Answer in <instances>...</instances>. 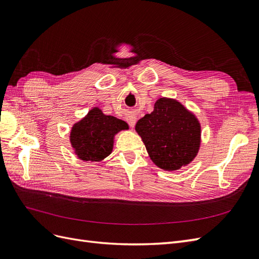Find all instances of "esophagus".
<instances>
[{"mask_svg":"<svg viewBox=\"0 0 259 259\" xmlns=\"http://www.w3.org/2000/svg\"><path fill=\"white\" fill-rule=\"evenodd\" d=\"M126 119H127V122L130 124L131 127H135V124H136V120H137L136 116H133V115H128L127 117H126Z\"/></svg>","mask_w":259,"mask_h":259,"instance_id":"34e87169","label":"esophagus"}]
</instances>
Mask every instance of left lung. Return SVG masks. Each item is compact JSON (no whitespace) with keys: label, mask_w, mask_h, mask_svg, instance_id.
<instances>
[{"label":"left lung","mask_w":259,"mask_h":259,"mask_svg":"<svg viewBox=\"0 0 259 259\" xmlns=\"http://www.w3.org/2000/svg\"><path fill=\"white\" fill-rule=\"evenodd\" d=\"M136 130L156 165L172 171L189 163L198 153L200 126L193 114L178 101L160 98L151 114L145 115Z\"/></svg>","instance_id":"left-lung-1"}]
</instances>
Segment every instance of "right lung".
<instances>
[{
    "label": "right lung",
    "instance_id": "obj_1",
    "mask_svg": "<svg viewBox=\"0 0 259 259\" xmlns=\"http://www.w3.org/2000/svg\"><path fill=\"white\" fill-rule=\"evenodd\" d=\"M127 128L124 121L93 108L84 119L74 124L71 143L81 160L100 161L112 153L115 133Z\"/></svg>",
    "mask_w": 259,
    "mask_h": 259
}]
</instances>
